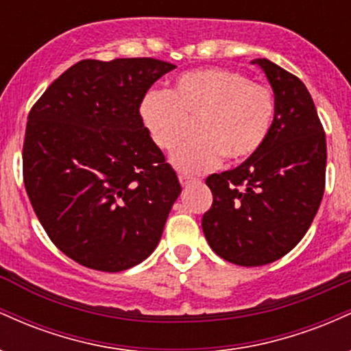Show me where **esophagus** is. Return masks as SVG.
<instances>
[{"mask_svg": "<svg viewBox=\"0 0 351 351\" xmlns=\"http://www.w3.org/2000/svg\"><path fill=\"white\" fill-rule=\"evenodd\" d=\"M178 180H180L181 186H188V184L196 183V178H193V176H189V175H183V173L178 175Z\"/></svg>", "mask_w": 351, "mask_h": 351, "instance_id": "34e87169", "label": "esophagus"}]
</instances>
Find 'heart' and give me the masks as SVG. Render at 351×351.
<instances>
[{
    "label": "heart",
    "instance_id": "1",
    "mask_svg": "<svg viewBox=\"0 0 351 351\" xmlns=\"http://www.w3.org/2000/svg\"><path fill=\"white\" fill-rule=\"evenodd\" d=\"M140 114L162 150L178 145L186 120L200 119L196 138L171 155L176 170L196 175L216 168L223 156L228 162L247 158L263 145L274 117V94L243 72L209 67L180 75L170 94L145 95Z\"/></svg>",
    "mask_w": 351,
    "mask_h": 351
}]
</instances>
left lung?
<instances>
[{"label":"left lung","instance_id":"obj_1","mask_svg":"<svg viewBox=\"0 0 351 351\" xmlns=\"http://www.w3.org/2000/svg\"><path fill=\"white\" fill-rule=\"evenodd\" d=\"M274 90V120L256 152L232 170L206 178L213 204L201 226L228 263L256 267L291 252L308 231L325 189L327 142L299 77L254 59Z\"/></svg>","mask_w":351,"mask_h":351}]
</instances>
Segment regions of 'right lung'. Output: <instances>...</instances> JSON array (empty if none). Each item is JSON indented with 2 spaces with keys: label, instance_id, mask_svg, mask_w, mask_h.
I'll list each match as a JSON object with an SVG mask.
<instances>
[{
  "label": "right lung",
  "instance_id": "1",
  "mask_svg": "<svg viewBox=\"0 0 351 351\" xmlns=\"http://www.w3.org/2000/svg\"><path fill=\"white\" fill-rule=\"evenodd\" d=\"M175 67L152 58L80 60L27 115L26 193L49 239L80 265L120 272L160 243L181 186L140 106Z\"/></svg>",
  "mask_w": 351,
  "mask_h": 351
}]
</instances>
